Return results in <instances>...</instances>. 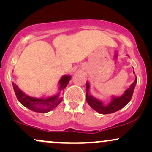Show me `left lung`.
<instances>
[{
  "mask_svg": "<svg viewBox=\"0 0 152 152\" xmlns=\"http://www.w3.org/2000/svg\"><path fill=\"white\" fill-rule=\"evenodd\" d=\"M137 83V78L135 81L132 83V86L129 89H127L124 95L118 97V98H114L111 102L110 103L108 106H104L102 102L96 99L94 97H92L90 94H88V88H89V84L86 83V101L87 103L89 104L92 109L96 111L97 112L100 113L102 114H107L114 113L115 111H117L119 109L124 107L129 102V101L132 99L134 87L136 86Z\"/></svg>",
  "mask_w": 152,
  "mask_h": 152,
  "instance_id": "1",
  "label": "left lung"
}]
</instances>
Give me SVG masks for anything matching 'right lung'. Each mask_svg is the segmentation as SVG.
<instances>
[{
    "label": "right lung",
    "instance_id": "right-lung-1",
    "mask_svg": "<svg viewBox=\"0 0 152 152\" xmlns=\"http://www.w3.org/2000/svg\"><path fill=\"white\" fill-rule=\"evenodd\" d=\"M71 76H65L61 78L60 81V91L64 89V88L67 86L70 81ZM13 89H14L15 96L18 99V102L22 104L24 106H26L28 109L32 110V111H36V112L39 113H47L55 109L57 106L61 102L62 99L60 98L61 92H59L58 94L54 96L50 97V98H41V99H36L34 97L28 96H26L25 94L18 88V87L16 86V84L13 82Z\"/></svg>",
    "mask_w": 152,
    "mask_h": 152
}]
</instances>
